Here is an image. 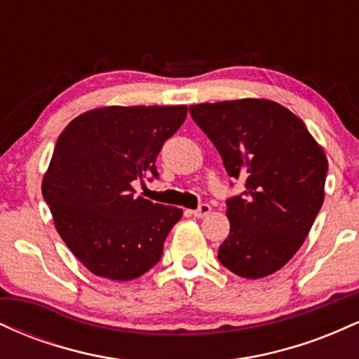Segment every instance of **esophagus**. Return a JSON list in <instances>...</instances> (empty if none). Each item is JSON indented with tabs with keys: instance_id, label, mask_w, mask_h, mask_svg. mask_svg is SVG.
I'll list each match as a JSON object with an SVG mask.
<instances>
[{
	"instance_id": "34e87169",
	"label": "esophagus",
	"mask_w": 359,
	"mask_h": 359,
	"mask_svg": "<svg viewBox=\"0 0 359 359\" xmlns=\"http://www.w3.org/2000/svg\"><path fill=\"white\" fill-rule=\"evenodd\" d=\"M209 212H211V205H209V204H201L199 208L194 209L192 216L194 217H205Z\"/></svg>"
}]
</instances>
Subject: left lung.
<instances>
[{
    "label": "left lung",
    "instance_id": "left-lung-1",
    "mask_svg": "<svg viewBox=\"0 0 359 359\" xmlns=\"http://www.w3.org/2000/svg\"><path fill=\"white\" fill-rule=\"evenodd\" d=\"M245 191L226 201L231 222L222 265L243 278L275 273L297 253L324 203L327 158L292 111L269 100L189 108Z\"/></svg>",
    "mask_w": 359,
    "mask_h": 359
}]
</instances>
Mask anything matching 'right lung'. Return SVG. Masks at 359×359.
Returning <instances> with one entry per match:
<instances>
[{
  "mask_svg": "<svg viewBox=\"0 0 359 359\" xmlns=\"http://www.w3.org/2000/svg\"><path fill=\"white\" fill-rule=\"evenodd\" d=\"M187 106H109L81 114L57 140L42 194L69 250L97 277L128 282L160 262L182 209L135 197Z\"/></svg>",
  "mask_w": 359,
  "mask_h": 359,
  "instance_id": "add662e5",
  "label": "right lung"
}]
</instances>
